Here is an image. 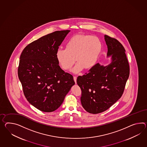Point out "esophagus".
Returning a JSON list of instances; mask_svg holds the SVG:
<instances>
[{
    "instance_id": "obj_1",
    "label": "esophagus",
    "mask_w": 147,
    "mask_h": 147,
    "mask_svg": "<svg viewBox=\"0 0 147 147\" xmlns=\"http://www.w3.org/2000/svg\"><path fill=\"white\" fill-rule=\"evenodd\" d=\"M76 80H77V77L74 76V81H75V83H76Z\"/></svg>"
}]
</instances>
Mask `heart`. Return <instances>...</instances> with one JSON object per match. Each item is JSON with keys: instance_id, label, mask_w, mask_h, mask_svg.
<instances>
[{"instance_id": "1", "label": "heart", "mask_w": 147, "mask_h": 147, "mask_svg": "<svg viewBox=\"0 0 147 147\" xmlns=\"http://www.w3.org/2000/svg\"><path fill=\"white\" fill-rule=\"evenodd\" d=\"M102 48L99 39L95 36L76 35L66 42L65 48H59L56 58L62 68L69 70L78 61L73 72L91 68L97 62Z\"/></svg>"}]
</instances>
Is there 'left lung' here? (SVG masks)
Returning <instances> with one entry per match:
<instances>
[{
    "label": "left lung",
    "instance_id": "left-lung-1",
    "mask_svg": "<svg viewBox=\"0 0 147 147\" xmlns=\"http://www.w3.org/2000/svg\"><path fill=\"white\" fill-rule=\"evenodd\" d=\"M107 57L111 63L106 66L99 63L77 78L82 91L81 102L87 112L96 114L107 110L122 97L129 75L125 50L118 40L105 35Z\"/></svg>",
    "mask_w": 147,
    "mask_h": 147
}]
</instances>
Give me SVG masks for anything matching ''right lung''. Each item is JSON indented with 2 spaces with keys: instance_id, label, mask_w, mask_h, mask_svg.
I'll list each match as a JSON object with an SVG mask.
<instances>
[{
  "instance_id": "obj_1",
  "label": "right lung",
  "mask_w": 147,
  "mask_h": 147,
  "mask_svg": "<svg viewBox=\"0 0 147 147\" xmlns=\"http://www.w3.org/2000/svg\"><path fill=\"white\" fill-rule=\"evenodd\" d=\"M70 30L57 31L29 44L20 56L18 76L25 98L34 107L52 112L75 84L59 66L56 51Z\"/></svg>"
}]
</instances>
